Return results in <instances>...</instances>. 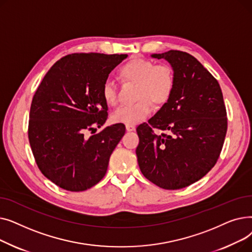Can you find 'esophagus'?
Returning <instances> with one entry per match:
<instances>
[{"label": "esophagus", "mask_w": 252, "mask_h": 252, "mask_svg": "<svg viewBox=\"0 0 252 252\" xmlns=\"http://www.w3.org/2000/svg\"><path fill=\"white\" fill-rule=\"evenodd\" d=\"M126 128L127 131H133L135 130V126L133 125H126Z\"/></svg>", "instance_id": "34e87169"}]
</instances>
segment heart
<instances>
[{
	"mask_svg": "<svg viewBox=\"0 0 252 252\" xmlns=\"http://www.w3.org/2000/svg\"><path fill=\"white\" fill-rule=\"evenodd\" d=\"M125 81L137 84L136 103L122 105L112 113V121L117 124L136 125L146 118L151 110L152 103L162 105L168 101L175 87V74L168 65H155L146 59H134L119 69ZM102 96L109 105L118 102L115 84L107 79L102 88Z\"/></svg>",
	"mask_w": 252,
	"mask_h": 252,
	"instance_id": "1",
	"label": "heart"
}]
</instances>
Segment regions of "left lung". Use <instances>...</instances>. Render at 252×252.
<instances>
[{
    "label": "left lung",
    "mask_w": 252,
    "mask_h": 252,
    "mask_svg": "<svg viewBox=\"0 0 252 252\" xmlns=\"http://www.w3.org/2000/svg\"><path fill=\"white\" fill-rule=\"evenodd\" d=\"M152 58L173 68V94L148 124L137 127L136 149L144 177L177 190L199 181L217 163L227 134V112L217 79L195 57L170 50ZM165 131L156 135L152 128Z\"/></svg>",
    "instance_id": "obj_1"
}]
</instances>
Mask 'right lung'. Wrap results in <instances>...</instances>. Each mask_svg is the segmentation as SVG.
<instances>
[{"instance_id":"add662e5","label":"right lung","mask_w":252,"mask_h":252,"mask_svg":"<svg viewBox=\"0 0 252 252\" xmlns=\"http://www.w3.org/2000/svg\"><path fill=\"white\" fill-rule=\"evenodd\" d=\"M127 57L99 53L70 54L58 60L44 76L33 96L29 139L42 174L62 189L79 192L98 184L109 158L126 133L115 124L101 127L108 117L102 88L109 73Z\"/></svg>"}]
</instances>
